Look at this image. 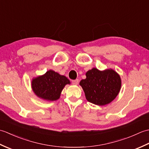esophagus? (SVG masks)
I'll use <instances>...</instances> for the list:
<instances>
[{"label":"esophagus","mask_w":149,"mask_h":149,"mask_svg":"<svg viewBox=\"0 0 149 149\" xmlns=\"http://www.w3.org/2000/svg\"><path fill=\"white\" fill-rule=\"evenodd\" d=\"M72 84H74V85H77L78 83H79V79L73 80L72 81Z\"/></svg>","instance_id":"obj_1"}]
</instances>
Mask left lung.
Listing matches in <instances>:
<instances>
[{"mask_svg":"<svg viewBox=\"0 0 149 149\" xmlns=\"http://www.w3.org/2000/svg\"><path fill=\"white\" fill-rule=\"evenodd\" d=\"M86 78L80 81L88 102L97 106H105L115 99L122 86L120 75L114 70H99L93 68L86 73Z\"/></svg>","mask_w":149,"mask_h":149,"instance_id":"left-lung-1","label":"left lung"}]
</instances>
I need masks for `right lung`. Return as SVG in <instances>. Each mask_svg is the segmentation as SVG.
<instances>
[{
  "label": "right lung",
  "instance_id": "obj_1",
  "mask_svg": "<svg viewBox=\"0 0 149 149\" xmlns=\"http://www.w3.org/2000/svg\"><path fill=\"white\" fill-rule=\"evenodd\" d=\"M70 81L65 75L50 70L45 74L33 78L31 88L36 95L46 101L59 99L61 91Z\"/></svg>",
  "mask_w": 149,
  "mask_h": 149
}]
</instances>
